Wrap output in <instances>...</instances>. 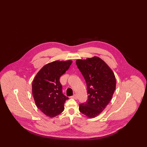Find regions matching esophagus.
I'll return each instance as SVG.
<instances>
[{
  "label": "esophagus",
  "instance_id": "esophagus-1",
  "mask_svg": "<svg viewBox=\"0 0 147 147\" xmlns=\"http://www.w3.org/2000/svg\"><path fill=\"white\" fill-rule=\"evenodd\" d=\"M71 98H73V99H78V96H77V95H76V94H74V95H73V96H71Z\"/></svg>",
  "mask_w": 147,
  "mask_h": 147
}]
</instances>
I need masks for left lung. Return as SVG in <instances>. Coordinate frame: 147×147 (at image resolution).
<instances>
[{"label":"left lung","mask_w":147,"mask_h":147,"mask_svg":"<svg viewBox=\"0 0 147 147\" xmlns=\"http://www.w3.org/2000/svg\"><path fill=\"white\" fill-rule=\"evenodd\" d=\"M76 65L84 78L88 99L80 105L79 111L88 118L98 116L110 102L116 85L115 74L102 59L94 56L77 59Z\"/></svg>","instance_id":"obj_1"}]
</instances>
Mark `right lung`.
<instances>
[{"mask_svg":"<svg viewBox=\"0 0 147 147\" xmlns=\"http://www.w3.org/2000/svg\"><path fill=\"white\" fill-rule=\"evenodd\" d=\"M72 60L54 61L45 65L36 74L32 84V92L37 108L51 118L65 109L68 97L62 93L59 78L69 69Z\"/></svg>","mask_w":147,"mask_h":147,"instance_id":"add662e5","label":"right lung"}]
</instances>
